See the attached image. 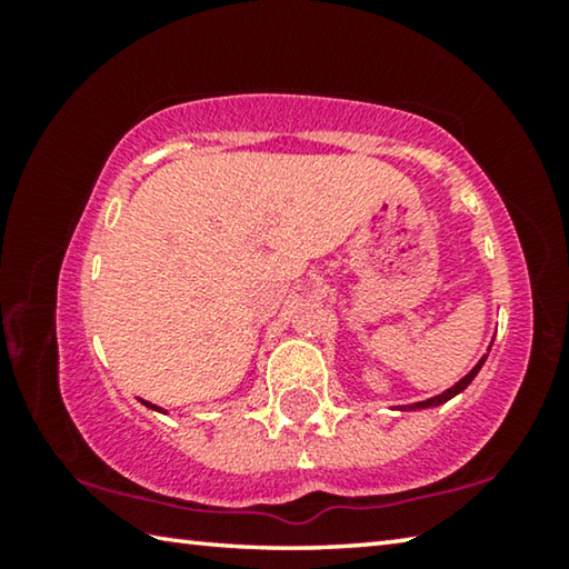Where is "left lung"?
Wrapping results in <instances>:
<instances>
[{"label": "left lung", "mask_w": 569, "mask_h": 569, "mask_svg": "<svg viewBox=\"0 0 569 569\" xmlns=\"http://www.w3.org/2000/svg\"><path fill=\"white\" fill-rule=\"evenodd\" d=\"M489 349H492V346H489ZM485 361H487V353L485 356H481V359L477 361V366H475V369H471L469 373H467V377L465 379H459L457 383H455V387H451V389H447V391H441V393H437V397H431V399H427V401H417V403H409V411H413V409H429V407H441V403H447L449 399H455L457 397V393H461V391H465L467 387H469V383L471 381H475V377H477V373H479V369H481V366H485Z\"/></svg>", "instance_id": "obj_1"}]
</instances>
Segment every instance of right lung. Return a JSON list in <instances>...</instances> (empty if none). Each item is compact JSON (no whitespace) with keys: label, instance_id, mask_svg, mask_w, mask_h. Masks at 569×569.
<instances>
[{"label":"right lung","instance_id":"obj_1","mask_svg":"<svg viewBox=\"0 0 569 569\" xmlns=\"http://www.w3.org/2000/svg\"><path fill=\"white\" fill-rule=\"evenodd\" d=\"M142 403H146V407H148V409H152V411H162L160 407H156V403H150V401H142ZM162 413H166V411H162Z\"/></svg>","mask_w":569,"mask_h":569}]
</instances>
